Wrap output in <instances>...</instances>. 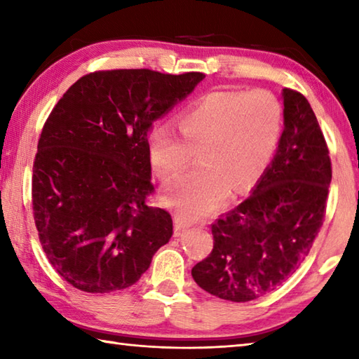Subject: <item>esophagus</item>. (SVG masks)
<instances>
[{
    "label": "esophagus",
    "mask_w": 359,
    "mask_h": 359,
    "mask_svg": "<svg viewBox=\"0 0 359 359\" xmlns=\"http://www.w3.org/2000/svg\"><path fill=\"white\" fill-rule=\"evenodd\" d=\"M190 226H191V224L188 223V222H185L184 218H180V217H175L174 218V231H175V233L180 234L182 231H185V229H188Z\"/></svg>",
    "instance_id": "34e87169"
}]
</instances>
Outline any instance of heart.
I'll use <instances>...</instances> for the list:
<instances>
[{"label": "heart", "instance_id": "b5f03b06", "mask_svg": "<svg viewBox=\"0 0 359 359\" xmlns=\"http://www.w3.org/2000/svg\"><path fill=\"white\" fill-rule=\"evenodd\" d=\"M182 137L169 125L150 131L151 169L161 180L180 174L198 151L199 165L171 187L163 199L187 220L212 214L231 187L244 191L269 166L282 130V106L267 90H217L193 101L177 120Z\"/></svg>", "mask_w": 359, "mask_h": 359}]
</instances>
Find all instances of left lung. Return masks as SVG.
Returning a JSON list of instances; mask_svg holds the SVG:
<instances>
[{"label": "left lung", "instance_id": "left-lung-1", "mask_svg": "<svg viewBox=\"0 0 359 359\" xmlns=\"http://www.w3.org/2000/svg\"><path fill=\"white\" fill-rule=\"evenodd\" d=\"M283 131L250 196L212 224L214 248L191 269L220 299L247 302L282 285L311 252L323 223L332 171L309 101L283 88Z\"/></svg>", "mask_w": 359, "mask_h": 359}]
</instances>
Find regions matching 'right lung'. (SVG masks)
Masks as SVG:
<instances>
[{
  "mask_svg": "<svg viewBox=\"0 0 359 359\" xmlns=\"http://www.w3.org/2000/svg\"><path fill=\"white\" fill-rule=\"evenodd\" d=\"M204 77L92 72L48 115L33 166L34 223L47 259L74 288L131 287L171 239V215L145 204L154 191L149 133Z\"/></svg>",
  "mask_w": 359,
  "mask_h": 359,
  "instance_id": "1",
  "label": "right lung"
}]
</instances>
